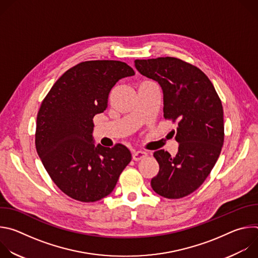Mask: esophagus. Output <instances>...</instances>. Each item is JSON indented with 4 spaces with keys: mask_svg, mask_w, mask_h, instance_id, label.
I'll return each instance as SVG.
<instances>
[{
    "mask_svg": "<svg viewBox=\"0 0 258 258\" xmlns=\"http://www.w3.org/2000/svg\"><path fill=\"white\" fill-rule=\"evenodd\" d=\"M147 156V153L145 151H135L133 153V159L135 161H140L142 159H144Z\"/></svg>",
    "mask_w": 258,
    "mask_h": 258,
    "instance_id": "esophagus-1",
    "label": "esophagus"
}]
</instances>
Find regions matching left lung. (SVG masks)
<instances>
[{
  "instance_id": "1",
  "label": "left lung",
  "mask_w": 258,
  "mask_h": 258,
  "mask_svg": "<svg viewBox=\"0 0 258 258\" xmlns=\"http://www.w3.org/2000/svg\"><path fill=\"white\" fill-rule=\"evenodd\" d=\"M141 75L159 83L163 91V116L176 123L178 152L158 150L153 156L159 171L152 189L168 199L196 191L216 163L225 140L224 109L212 83L195 65L174 57L135 61Z\"/></svg>"
}]
</instances>
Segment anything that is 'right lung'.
<instances>
[{
    "label": "right lung",
    "instance_id": "right-lung-1",
    "mask_svg": "<svg viewBox=\"0 0 258 258\" xmlns=\"http://www.w3.org/2000/svg\"><path fill=\"white\" fill-rule=\"evenodd\" d=\"M134 75L121 61L81 62L64 72L43 100L36 116V152L55 185L70 198L101 200L131 162L125 146L95 147L92 133L93 118L106 109L110 91Z\"/></svg>",
    "mask_w": 258,
    "mask_h": 258
}]
</instances>
